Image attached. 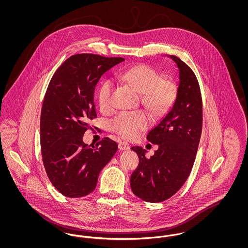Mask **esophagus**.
<instances>
[{"instance_id": "34e87169", "label": "esophagus", "mask_w": 248, "mask_h": 248, "mask_svg": "<svg viewBox=\"0 0 248 248\" xmlns=\"http://www.w3.org/2000/svg\"><path fill=\"white\" fill-rule=\"evenodd\" d=\"M119 149L121 151H128V150H130V145L127 142H120L119 143Z\"/></svg>"}]
</instances>
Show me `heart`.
<instances>
[{
	"instance_id": "b5f03b06",
	"label": "heart",
	"mask_w": 248,
	"mask_h": 248,
	"mask_svg": "<svg viewBox=\"0 0 248 248\" xmlns=\"http://www.w3.org/2000/svg\"><path fill=\"white\" fill-rule=\"evenodd\" d=\"M122 78L142 94L143 103L156 114H164L174 104L177 94V84L170 78H163L152 66L140 64L122 72ZM113 83L102 82L97 89L96 98L103 111L112 108ZM152 124L150 114L145 110L122 111L112 119L111 129L121 137L133 140Z\"/></svg>"
}]
</instances>
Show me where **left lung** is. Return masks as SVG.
Instances as JSON below:
<instances>
[{"instance_id":"1","label":"left lung","mask_w":248,"mask_h":248,"mask_svg":"<svg viewBox=\"0 0 248 248\" xmlns=\"http://www.w3.org/2000/svg\"><path fill=\"white\" fill-rule=\"evenodd\" d=\"M179 85L172 109L150 131L147 140L158 145L154 156L147 158L141 147L136 152L140 164L132 173L133 193L145 202H159L172 197L189 176L200 142L202 104L200 85L194 72L176 56Z\"/></svg>"}]
</instances>
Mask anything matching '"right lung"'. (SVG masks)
<instances>
[{
    "instance_id": "add662e5",
    "label": "right lung",
    "mask_w": 248,
    "mask_h": 248,
    "mask_svg": "<svg viewBox=\"0 0 248 248\" xmlns=\"http://www.w3.org/2000/svg\"><path fill=\"white\" fill-rule=\"evenodd\" d=\"M124 60L76 54L59 66L48 84L40 120L43 163L53 186L67 197L91 193L100 171L117 152V143L108 138L92 146L83 143V137L96 118V83Z\"/></svg>"
}]
</instances>
